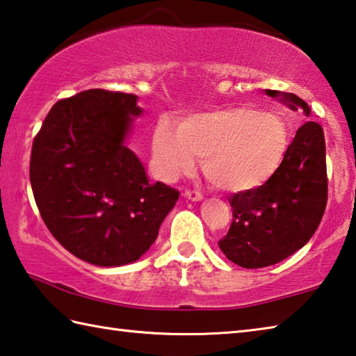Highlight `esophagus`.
Instances as JSON below:
<instances>
[{
	"mask_svg": "<svg viewBox=\"0 0 356 356\" xmlns=\"http://www.w3.org/2000/svg\"><path fill=\"white\" fill-rule=\"evenodd\" d=\"M184 196L188 199V200H193V202H199V200H202L204 199V196L200 195L199 191H191V190H186L185 193H184Z\"/></svg>",
	"mask_w": 356,
	"mask_h": 356,
	"instance_id": "obj_1",
	"label": "esophagus"
}]
</instances>
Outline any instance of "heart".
<instances>
[{"mask_svg": "<svg viewBox=\"0 0 356 356\" xmlns=\"http://www.w3.org/2000/svg\"><path fill=\"white\" fill-rule=\"evenodd\" d=\"M288 140L279 115L254 107L196 113L180 124L161 120L152 137L154 166L161 179L174 180L204 156V172L211 184L230 193H248L277 172Z\"/></svg>", "mask_w": 356, "mask_h": 356, "instance_id": "b5f03b06", "label": "heart"}]
</instances>
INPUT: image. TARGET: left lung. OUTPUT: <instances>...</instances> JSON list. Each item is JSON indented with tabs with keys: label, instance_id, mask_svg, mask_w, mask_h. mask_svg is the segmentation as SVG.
Here are the masks:
<instances>
[{
	"label": "left lung",
	"instance_id": "obj_1",
	"mask_svg": "<svg viewBox=\"0 0 356 356\" xmlns=\"http://www.w3.org/2000/svg\"><path fill=\"white\" fill-rule=\"evenodd\" d=\"M291 111L312 108L294 93L264 90ZM230 229L219 249L241 268L277 264L302 249L319 227L327 205L325 138L319 122L297 129L279 170L260 188L229 197Z\"/></svg>",
	"mask_w": 356,
	"mask_h": 356
}]
</instances>
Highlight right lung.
Returning <instances> with one entry per match:
<instances>
[{"label":"right lung","instance_id":"obj_1","mask_svg":"<svg viewBox=\"0 0 356 356\" xmlns=\"http://www.w3.org/2000/svg\"><path fill=\"white\" fill-rule=\"evenodd\" d=\"M143 115L138 96L92 88L56 102L31 152L29 177L44 224L95 266L137 261L179 199L151 184L127 138Z\"/></svg>","mask_w":356,"mask_h":356}]
</instances>
